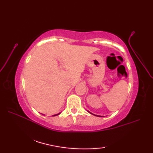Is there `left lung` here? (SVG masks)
Wrapping results in <instances>:
<instances>
[{"label": "left lung", "instance_id": "1", "mask_svg": "<svg viewBox=\"0 0 153 153\" xmlns=\"http://www.w3.org/2000/svg\"><path fill=\"white\" fill-rule=\"evenodd\" d=\"M87 112H89L90 114H92V113H91L89 111H88V110H87ZM93 115H95V116H98V117H104V116H98V115H95V114H93Z\"/></svg>", "mask_w": 153, "mask_h": 153}]
</instances>
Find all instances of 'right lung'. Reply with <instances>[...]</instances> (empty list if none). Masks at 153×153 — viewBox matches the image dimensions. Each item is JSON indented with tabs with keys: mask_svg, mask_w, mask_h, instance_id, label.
Here are the masks:
<instances>
[{
	"mask_svg": "<svg viewBox=\"0 0 153 153\" xmlns=\"http://www.w3.org/2000/svg\"><path fill=\"white\" fill-rule=\"evenodd\" d=\"M60 114V113H58V114H54V115H53V116H57V115H58V114Z\"/></svg>",
	"mask_w": 153,
	"mask_h": 153,
	"instance_id": "obj_1",
	"label": "right lung"
}]
</instances>
